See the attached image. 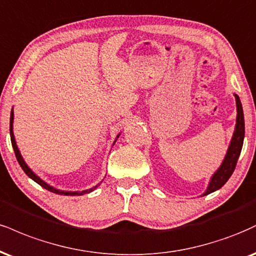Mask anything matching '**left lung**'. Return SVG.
<instances>
[{"instance_id": "8db88e82", "label": "left lung", "mask_w": 256, "mask_h": 256, "mask_svg": "<svg viewBox=\"0 0 256 256\" xmlns=\"http://www.w3.org/2000/svg\"><path fill=\"white\" fill-rule=\"evenodd\" d=\"M236 98V106H237V119H236V128L235 132H234V136L230 143L229 149H228L226 156L224 158L223 163L216 173L212 176L210 184H208V190L204 193V196L210 194V193L214 192V190H220V187H223L229 178L232 176L236 167L237 160L240 158V154H241L242 146H243V140H244V116H243V110L240 98L235 94Z\"/></svg>"}]
</instances>
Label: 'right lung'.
I'll use <instances>...</instances> for the list:
<instances>
[{"label": "right lung", "mask_w": 256, "mask_h": 256, "mask_svg": "<svg viewBox=\"0 0 256 256\" xmlns=\"http://www.w3.org/2000/svg\"><path fill=\"white\" fill-rule=\"evenodd\" d=\"M13 119H14V112H13V110H12V113H10V125H9V130H10L12 146H13L15 156H16V160H18V162H19L20 167L22 168V170L24 172V173L28 175V176H30V178H32L33 181H36V184H39L40 186L44 187L45 190H50V192H52V193H57V194H64V196H82V194H86V193L92 192V190H94L95 188H96L98 186H95V187H93V188H90V190H82V192H64V190H56V188H54V187L48 186V184H46V182H44V181H42V178L36 176V175L34 173H33V172L30 170V169L28 167H27V164H26V163H24L22 156H21V154H20V152H19V149H18L16 143H15V138H14V134H13Z\"/></svg>", "instance_id": "add662e5"}]
</instances>
